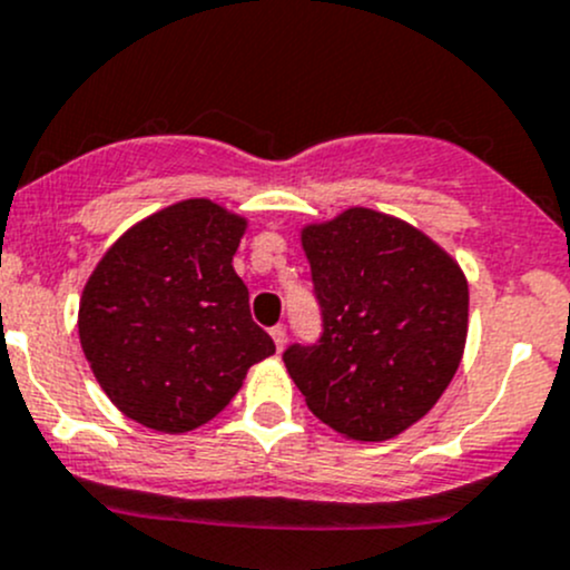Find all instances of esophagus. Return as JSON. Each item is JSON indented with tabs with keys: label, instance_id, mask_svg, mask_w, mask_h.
<instances>
[{
	"label": "esophagus",
	"instance_id": "1",
	"mask_svg": "<svg viewBox=\"0 0 570 570\" xmlns=\"http://www.w3.org/2000/svg\"><path fill=\"white\" fill-rule=\"evenodd\" d=\"M269 336H273L275 347L284 350V344H286V325H275V327H269Z\"/></svg>",
	"mask_w": 570,
	"mask_h": 570
}]
</instances>
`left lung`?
<instances>
[{"label":"left lung","instance_id":"1","mask_svg":"<svg viewBox=\"0 0 570 570\" xmlns=\"http://www.w3.org/2000/svg\"><path fill=\"white\" fill-rule=\"evenodd\" d=\"M322 333L284 364L322 424L353 441L411 428L455 377L469 327L461 267L422 232L372 209L303 228Z\"/></svg>","mask_w":570,"mask_h":570}]
</instances>
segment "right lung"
Segmentation results:
<instances>
[{
	"mask_svg": "<svg viewBox=\"0 0 570 570\" xmlns=\"http://www.w3.org/2000/svg\"><path fill=\"white\" fill-rule=\"evenodd\" d=\"M243 217L189 198L131 226L79 303V342L120 413L159 433L215 419L275 353L234 273Z\"/></svg>",
	"mask_w": 570,
	"mask_h": 570,
	"instance_id": "1",
	"label": "right lung"
}]
</instances>
